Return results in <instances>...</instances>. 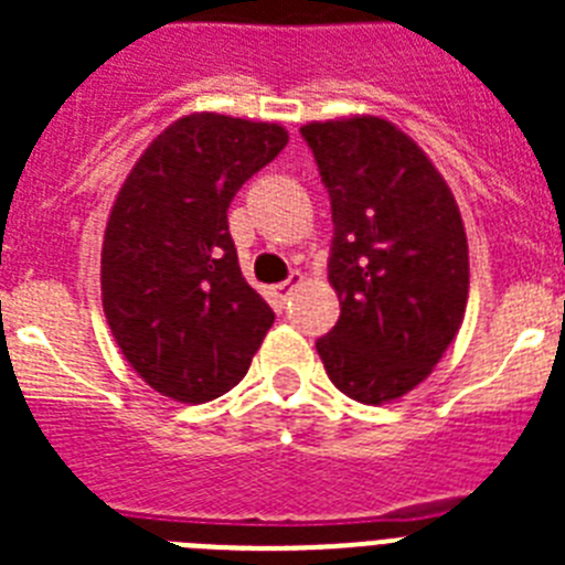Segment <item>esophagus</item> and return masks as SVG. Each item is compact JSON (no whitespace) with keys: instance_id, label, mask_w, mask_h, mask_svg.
<instances>
[{"instance_id":"esophagus-1","label":"esophagus","mask_w":565,"mask_h":565,"mask_svg":"<svg viewBox=\"0 0 565 565\" xmlns=\"http://www.w3.org/2000/svg\"><path fill=\"white\" fill-rule=\"evenodd\" d=\"M299 286H302V274L294 271L291 277L286 279V282H279V286L271 288V299H274V302H277V306H286V299L291 297V294L297 291Z\"/></svg>"}]
</instances>
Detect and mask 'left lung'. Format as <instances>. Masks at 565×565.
<instances>
[{
	"instance_id": "8db88e82",
	"label": "left lung",
	"mask_w": 565,
	"mask_h": 565,
	"mask_svg": "<svg viewBox=\"0 0 565 565\" xmlns=\"http://www.w3.org/2000/svg\"><path fill=\"white\" fill-rule=\"evenodd\" d=\"M331 194L328 282L339 319L317 351L344 396L387 404L416 391L456 339L469 248L456 194L411 135L379 115L299 127Z\"/></svg>"
}]
</instances>
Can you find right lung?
I'll use <instances>...</instances> for the list:
<instances>
[{"instance_id": "add662e5", "label": "right lung", "mask_w": 565, "mask_h": 565, "mask_svg": "<svg viewBox=\"0 0 565 565\" xmlns=\"http://www.w3.org/2000/svg\"><path fill=\"white\" fill-rule=\"evenodd\" d=\"M288 143V129L221 113L169 124L129 169L102 243L115 344L154 393L203 404L232 391L274 326L239 274L228 203Z\"/></svg>"}]
</instances>
